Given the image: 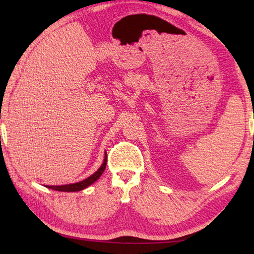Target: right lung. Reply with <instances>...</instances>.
Segmentation results:
<instances>
[{
  "label": "right lung",
  "instance_id": "add662e5",
  "mask_svg": "<svg viewBox=\"0 0 254 254\" xmlns=\"http://www.w3.org/2000/svg\"><path fill=\"white\" fill-rule=\"evenodd\" d=\"M106 162H107V154L105 152V157H104V161H103L102 166L98 168L96 173H94L92 176H89L88 178H86L84 180H81L79 183H75V184H69V185H62V186H46L50 189H54V190H58V191H79L83 190V189L87 188L88 186H91L92 184H94L96 180L101 177L103 171L105 170L106 167Z\"/></svg>",
  "mask_w": 254,
  "mask_h": 254
}]
</instances>
